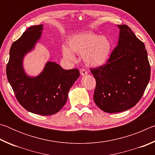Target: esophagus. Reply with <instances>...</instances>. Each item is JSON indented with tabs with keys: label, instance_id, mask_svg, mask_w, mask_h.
<instances>
[{
	"label": "esophagus",
	"instance_id": "esophagus-1",
	"mask_svg": "<svg viewBox=\"0 0 155 155\" xmlns=\"http://www.w3.org/2000/svg\"><path fill=\"white\" fill-rule=\"evenodd\" d=\"M80 73H81V75H85L87 74V70H86L85 69H84V68H81L80 69Z\"/></svg>",
	"mask_w": 155,
	"mask_h": 155
}]
</instances>
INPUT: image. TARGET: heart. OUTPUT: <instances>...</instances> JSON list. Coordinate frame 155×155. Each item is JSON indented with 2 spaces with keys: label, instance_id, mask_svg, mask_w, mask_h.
<instances>
[{
  "label": "heart",
  "instance_id": "obj_1",
  "mask_svg": "<svg viewBox=\"0 0 155 155\" xmlns=\"http://www.w3.org/2000/svg\"><path fill=\"white\" fill-rule=\"evenodd\" d=\"M68 47L63 48V54L66 59L74 61L73 53L83 55L87 65L98 67L105 64L111 54L112 44L109 38L92 32L75 35L68 41Z\"/></svg>",
  "mask_w": 155,
  "mask_h": 155
}]
</instances>
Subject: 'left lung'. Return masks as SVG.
I'll list each match as a JSON object with an SVG mask.
<instances>
[{
	"instance_id": "1",
	"label": "left lung",
	"mask_w": 155,
	"mask_h": 155,
	"mask_svg": "<svg viewBox=\"0 0 155 155\" xmlns=\"http://www.w3.org/2000/svg\"><path fill=\"white\" fill-rule=\"evenodd\" d=\"M120 29L118 45L105 64L90 69L96 81L94 101L107 113L134 107L142 97L150 78L145 45L127 25Z\"/></svg>"
}]
</instances>
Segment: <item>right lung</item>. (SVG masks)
I'll list each match as a JSON object with an SVG mask.
<instances>
[{"label": "right lung", "mask_w": 155, "mask_h": 155, "mask_svg": "<svg viewBox=\"0 0 155 155\" xmlns=\"http://www.w3.org/2000/svg\"><path fill=\"white\" fill-rule=\"evenodd\" d=\"M42 25L32 26L12 44L6 74L15 98L24 108L33 114L50 115L59 111L68 99V91L80 76L77 68L64 70L48 62L44 71L28 77L22 68V59L40 38Z\"/></svg>", "instance_id": "obj_1"}]
</instances>
